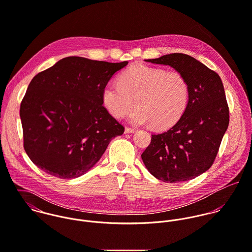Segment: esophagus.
<instances>
[{
  "label": "esophagus",
  "mask_w": 252,
  "mask_h": 252,
  "mask_svg": "<svg viewBox=\"0 0 252 252\" xmlns=\"http://www.w3.org/2000/svg\"><path fill=\"white\" fill-rule=\"evenodd\" d=\"M134 131H135L134 128H131V127H127V126H126V127L125 128V132H126V133H132V132H134Z\"/></svg>",
  "instance_id": "obj_1"
}]
</instances>
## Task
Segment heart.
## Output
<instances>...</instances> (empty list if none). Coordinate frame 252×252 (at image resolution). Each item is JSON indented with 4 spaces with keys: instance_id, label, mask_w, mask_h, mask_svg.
Wrapping results in <instances>:
<instances>
[{
    "instance_id": "1",
    "label": "heart",
    "mask_w": 252,
    "mask_h": 252,
    "mask_svg": "<svg viewBox=\"0 0 252 252\" xmlns=\"http://www.w3.org/2000/svg\"><path fill=\"white\" fill-rule=\"evenodd\" d=\"M189 85L177 72L143 64L133 65L119 77V85L108 83L102 90V103L115 119H122L135 106L130 117L134 125L152 124L163 129L183 115L189 101Z\"/></svg>"
}]
</instances>
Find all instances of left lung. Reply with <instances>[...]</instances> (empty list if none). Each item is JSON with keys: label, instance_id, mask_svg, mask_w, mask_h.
Wrapping results in <instances>:
<instances>
[{"label": "left lung", "instance_id": "obj_1", "mask_svg": "<svg viewBox=\"0 0 252 252\" xmlns=\"http://www.w3.org/2000/svg\"><path fill=\"white\" fill-rule=\"evenodd\" d=\"M145 61L168 65L181 73L188 82L190 94L178 122L166 131L152 134L142 160L152 175L163 182L191 180L213 164L229 126L222 81L217 73L184 53Z\"/></svg>", "mask_w": 252, "mask_h": 252}]
</instances>
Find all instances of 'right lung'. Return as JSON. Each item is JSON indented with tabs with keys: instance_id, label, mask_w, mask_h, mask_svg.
Instances as JSON below:
<instances>
[{
	"instance_id": "obj_1",
	"label": "right lung",
	"mask_w": 252,
	"mask_h": 252,
	"mask_svg": "<svg viewBox=\"0 0 252 252\" xmlns=\"http://www.w3.org/2000/svg\"><path fill=\"white\" fill-rule=\"evenodd\" d=\"M127 63L69 56L32 79L19 114L24 150L39 168L61 179L79 177L124 133L101 94Z\"/></svg>"
}]
</instances>
